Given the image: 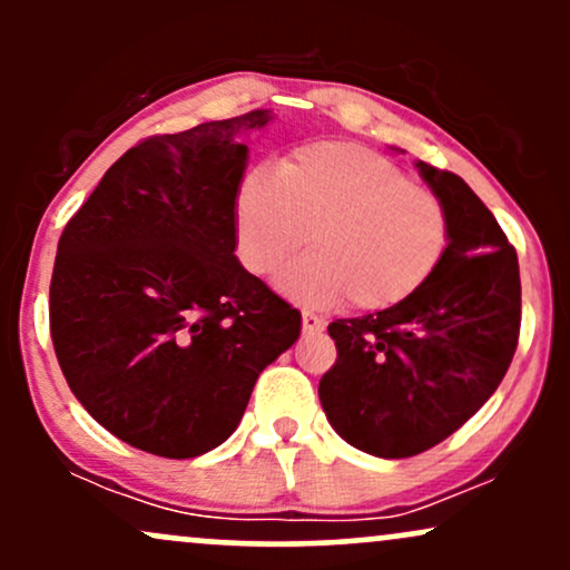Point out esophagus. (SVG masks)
Instances as JSON below:
<instances>
[{
  "mask_svg": "<svg viewBox=\"0 0 570 570\" xmlns=\"http://www.w3.org/2000/svg\"><path fill=\"white\" fill-rule=\"evenodd\" d=\"M324 326H326V322L322 316H316V313H311V311L303 313V332H305V335H316V332H324Z\"/></svg>",
  "mask_w": 570,
  "mask_h": 570,
  "instance_id": "obj_1",
  "label": "esophagus"
}]
</instances>
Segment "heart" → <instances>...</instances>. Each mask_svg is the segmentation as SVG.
Segmentation results:
<instances>
[{
    "instance_id": "heart-1",
    "label": "heart",
    "mask_w": 570,
    "mask_h": 570,
    "mask_svg": "<svg viewBox=\"0 0 570 570\" xmlns=\"http://www.w3.org/2000/svg\"><path fill=\"white\" fill-rule=\"evenodd\" d=\"M286 265L278 289L305 305L348 297L358 311L402 305L434 278L450 246L448 208L362 144L316 141L294 149L276 174L257 168L233 203L235 254L254 276Z\"/></svg>"
}]
</instances>
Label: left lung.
<instances>
[{"label":"left lung","instance_id":"obj_1","mask_svg":"<svg viewBox=\"0 0 570 570\" xmlns=\"http://www.w3.org/2000/svg\"><path fill=\"white\" fill-rule=\"evenodd\" d=\"M450 217L440 271L402 305L337 318V358L318 383L332 429L377 458L448 440L493 396L520 337V265L461 176L417 163Z\"/></svg>","mask_w":570,"mask_h":570}]
</instances>
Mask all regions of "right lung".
Listing matches in <instances>:
<instances>
[{"label":"right lung","mask_w":570,"mask_h":570,"mask_svg":"<svg viewBox=\"0 0 570 570\" xmlns=\"http://www.w3.org/2000/svg\"><path fill=\"white\" fill-rule=\"evenodd\" d=\"M267 109L149 136L63 227L50 337L71 394L117 440L195 458L238 429L299 311L235 257L233 203Z\"/></svg>","instance_id":"1"}]
</instances>
